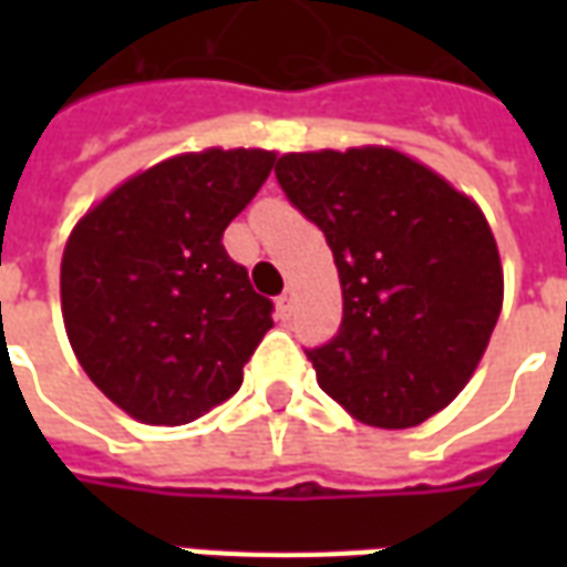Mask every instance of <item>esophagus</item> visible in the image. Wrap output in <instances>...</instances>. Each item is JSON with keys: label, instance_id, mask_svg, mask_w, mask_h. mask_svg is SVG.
Masks as SVG:
<instances>
[{"label": "esophagus", "instance_id": "1", "mask_svg": "<svg viewBox=\"0 0 567 567\" xmlns=\"http://www.w3.org/2000/svg\"><path fill=\"white\" fill-rule=\"evenodd\" d=\"M276 309H279V316H282V319H291V312H295V291H291V288L279 295V300H276Z\"/></svg>", "mask_w": 567, "mask_h": 567}]
</instances>
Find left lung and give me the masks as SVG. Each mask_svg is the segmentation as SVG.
Returning a JSON list of instances; mask_svg holds the SVG:
<instances>
[{
    "label": "left lung",
    "instance_id": "1",
    "mask_svg": "<svg viewBox=\"0 0 567 567\" xmlns=\"http://www.w3.org/2000/svg\"><path fill=\"white\" fill-rule=\"evenodd\" d=\"M276 182L319 227L343 285V321L303 349L364 425L413 427L462 392L504 300L495 236L476 203L392 148L285 154Z\"/></svg>",
    "mask_w": 567,
    "mask_h": 567
}]
</instances>
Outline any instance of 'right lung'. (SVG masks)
<instances>
[{"mask_svg": "<svg viewBox=\"0 0 567 567\" xmlns=\"http://www.w3.org/2000/svg\"><path fill=\"white\" fill-rule=\"evenodd\" d=\"M272 151L182 154L117 187L72 230L60 267L69 343L93 385L148 425L230 401L272 328V300L224 248Z\"/></svg>", "mask_w": 567, "mask_h": 567, "instance_id": "1", "label": "right lung"}]
</instances>
